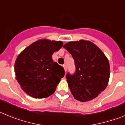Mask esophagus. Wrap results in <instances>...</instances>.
Returning <instances> with one entry per match:
<instances>
[{
    "label": "esophagus",
    "mask_w": 125,
    "mask_h": 125,
    "mask_svg": "<svg viewBox=\"0 0 125 125\" xmlns=\"http://www.w3.org/2000/svg\"><path fill=\"white\" fill-rule=\"evenodd\" d=\"M63 68H64V69L65 72H66V71H67V66H66V64L63 65Z\"/></svg>",
    "instance_id": "obj_1"
}]
</instances>
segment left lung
Returning a JSON list of instances; mask_svg holds the SVG:
<instances>
[{"mask_svg": "<svg viewBox=\"0 0 125 125\" xmlns=\"http://www.w3.org/2000/svg\"><path fill=\"white\" fill-rule=\"evenodd\" d=\"M63 47L74 60V74H66L74 98L82 102L96 98L106 88L110 79V63L107 57L89 41L69 42Z\"/></svg>", "mask_w": 125, "mask_h": 125, "instance_id": "left-lung-1", "label": "left lung"}]
</instances>
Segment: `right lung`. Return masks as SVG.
Instances as JSON below:
<instances>
[{"label":"right lung","instance_id":"add662e5","mask_svg":"<svg viewBox=\"0 0 125 125\" xmlns=\"http://www.w3.org/2000/svg\"><path fill=\"white\" fill-rule=\"evenodd\" d=\"M62 45L61 41L41 39L20 53L14 66L15 79L28 95L44 98L54 93L64 69L53 61L52 55Z\"/></svg>","mask_w":125,"mask_h":125}]
</instances>
